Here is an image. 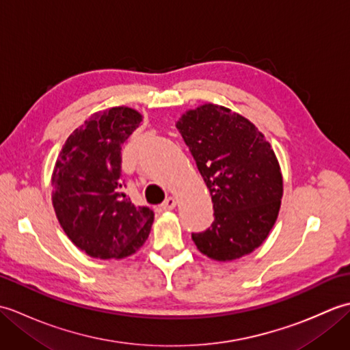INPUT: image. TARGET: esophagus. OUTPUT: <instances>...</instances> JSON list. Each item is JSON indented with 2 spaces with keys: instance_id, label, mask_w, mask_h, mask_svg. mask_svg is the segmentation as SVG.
<instances>
[{
  "instance_id": "obj_1",
  "label": "esophagus",
  "mask_w": 350,
  "mask_h": 350,
  "mask_svg": "<svg viewBox=\"0 0 350 350\" xmlns=\"http://www.w3.org/2000/svg\"><path fill=\"white\" fill-rule=\"evenodd\" d=\"M161 207H162L163 211H173L174 207H176V200H174L173 197H168V198L165 200V202L162 203Z\"/></svg>"
}]
</instances>
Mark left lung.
Segmentation results:
<instances>
[{
    "label": "left lung",
    "mask_w": 350,
    "mask_h": 350,
    "mask_svg": "<svg viewBox=\"0 0 350 350\" xmlns=\"http://www.w3.org/2000/svg\"><path fill=\"white\" fill-rule=\"evenodd\" d=\"M177 129L194 156L213 203V222L192 241L204 256L230 262L263 243L278 217L282 176L271 144L228 108L187 111Z\"/></svg>",
    "instance_id": "obj_1"
}]
</instances>
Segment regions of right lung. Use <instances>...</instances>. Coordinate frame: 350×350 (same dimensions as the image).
I'll use <instances>...</instances> for the list:
<instances>
[{
  "label": "right lung",
  "mask_w": 350,
  "mask_h": 350,
  "mask_svg": "<svg viewBox=\"0 0 350 350\" xmlns=\"http://www.w3.org/2000/svg\"><path fill=\"white\" fill-rule=\"evenodd\" d=\"M143 120L128 107L92 116L73 131L52 173V204L64 233L94 258L133 254L150 233L153 211L124 196L122 148Z\"/></svg>",
  "instance_id": "1"
}]
</instances>
